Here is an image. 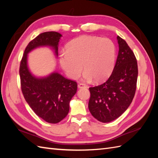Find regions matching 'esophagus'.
Listing matches in <instances>:
<instances>
[{
  "mask_svg": "<svg viewBox=\"0 0 158 158\" xmlns=\"http://www.w3.org/2000/svg\"><path fill=\"white\" fill-rule=\"evenodd\" d=\"M86 88V85L84 84V83H79L78 85V88L79 89H82V88Z\"/></svg>",
  "mask_w": 158,
  "mask_h": 158,
  "instance_id": "obj_1",
  "label": "esophagus"
}]
</instances>
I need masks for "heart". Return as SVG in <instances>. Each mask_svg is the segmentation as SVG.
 Wrapping results in <instances>:
<instances>
[{"label": "heart", "instance_id": "heart-1", "mask_svg": "<svg viewBox=\"0 0 158 158\" xmlns=\"http://www.w3.org/2000/svg\"><path fill=\"white\" fill-rule=\"evenodd\" d=\"M66 52L60 53L59 62L69 78L75 79L83 69L85 81L100 82L112 73L115 62V44L108 38L83 35L70 41Z\"/></svg>", "mask_w": 158, "mask_h": 158}]
</instances>
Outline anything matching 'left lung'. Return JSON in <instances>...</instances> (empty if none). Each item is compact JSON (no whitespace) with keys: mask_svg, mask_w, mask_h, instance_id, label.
Wrapping results in <instances>:
<instances>
[{"mask_svg":"<svg viewBox=\"0 0 158 158\" xmlns=\"http://www.w3.org/2000/svg\"><path fill=\"white\" fill-rule=\"evenodd\" d=\"M119 52L112 74L102 84L89 88L88 108L92 116L102 123L118 118L132 102L136 88L138 66L127 43L117 36Z\"/></svg>","mask_w":158,"mask_h":158,"instance_id":"left-lung-1","label":"left lung"}]
</instances>
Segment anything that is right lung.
Wrapping results in <instances>:
<instances>
[{
  "label": "right lung",
  "mask_w": 158,
  "mask_h": 158,
  "mask_svg": "<svg viewBox=\"0 0 158 158\" xmlns=\"http://www.w3.org/2000/svg\"><path fill=\"white\" fill-rule=\"evenodd\" d=\"M62 36L54 31L38 35L26 47L19 67L21 88L26 101L36 115L50 123H58L68 115L70 101L77 92V84L56 71L46 77L34 75L29 69L28 54L36 48L48 47L58 57Z\"/></svg>",
  "instance_id": "1"
}]
</instances>
